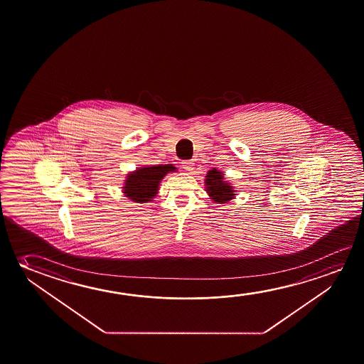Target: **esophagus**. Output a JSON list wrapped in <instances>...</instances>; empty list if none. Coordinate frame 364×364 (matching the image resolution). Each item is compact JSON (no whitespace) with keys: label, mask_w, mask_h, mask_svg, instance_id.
I'll return each mask as SVG.
<instances>
[{"label":"esophagus","mask_w":364,"mask_h":364,"mask_svg":"<svg viewBox=\"0 0 364 364\" xmlns=\"http://www.w3.org/2000/svg\"><path fill=\"white\" fill-rule=\"evenodd\" d=\"M183 164V168H185L186 171H193V166H194V161L193 160H184V161L181 162Z\"/></svg>","instance_id":"34e87169"}]
</instances>
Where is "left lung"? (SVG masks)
Listing matches in <instances>:
<instances>
[{"label":"left lung","mask_w":364,"mask_h":364,"mask_svg":"<svg viewBox=\"0 0 364 364\" xmlns=\"http://www.w3.org/2000/svg\"><path fill=\"white\" fill-rule=\"evenodd\" d=\"M205 184H207V191L209 196H212L214 202H228L235 196L233 194L235 191L232 189V186L224 183L223 173L215 168H213L207 173Z\"/></svg>","instance_id":"8db88e82"}]
</instances>
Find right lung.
I'll return each mask as SVG.
<instances>
[{"label":"right lung","mask_w":364,"mask_h":364,"mask_svg":"<svg viewBox=\"0 0 364 364\" xmlns=\"http://www.w3.org/2000/svg\"><path fill=\"white\" fill-rule=\"evenodd\" d=\"M171 164L161 166H146L139 168L134 173H129L123 193L129 196L132 202H150L159 191L160 180L168 173L173 171Z\"/></svg>","instance_id":"add662e5"}]
</instances>
